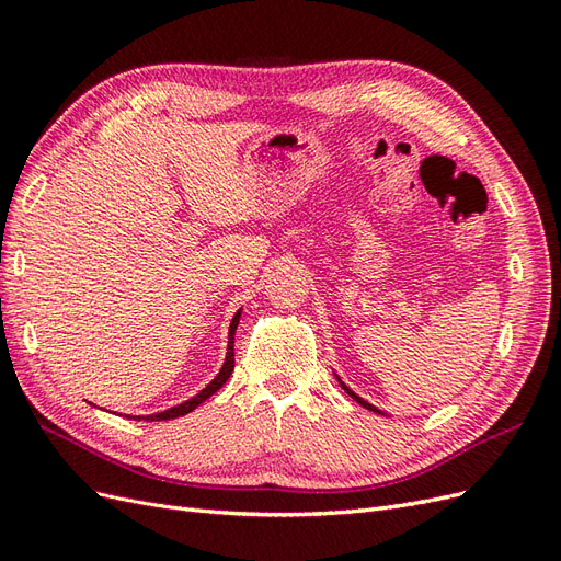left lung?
I'll use <instances>...</instances> for the list:
<instances>
[{"mask_svg": "<svg viewBox=\"0 0 561 561\" xmlns=\"http://www.w3.org/2000/svg\"><path fill=\"white\" fill-rule=\"evenodd\" d=\"M342 388H344V390H346V393H348V396H351V398H353V400H355V402H360V404H363V407H365V410H369V412H377V414H381V412H379V410H377V407H375V404H369V402H365V400H363V398H358V396H355V393H353V390H351V388H348V386H344V383H342Z\"/></svg>", "mask_w": 561, "mask_h": 561, "instance_id": "8db88e82", "label": "left lung"}]
</instances>
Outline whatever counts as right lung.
Wrapping results in <instances>:
<instances>
[{
  "instance_id": "obj_1",
  "label": "right lung",
  "mask_w": 561,
  "mask_h": 561,
  "mask_svg": "<svg viewBox=\"0 0 561 561\" xmlns=\"http://www.w3.org/2000/svg\"><path fill=\"white\" fill-rule=\"evenodd\" d=\"M239 318H241V313H236L233 320H231V325H229L227 358H225L222 369H219V375H217L206 388H203L198 396H194L192 400H186V402H182V404H178V407H171V410H165V412H161V414H151V416H147L149 421H168V419H178V416L190 414V412L196 410V407H198L201 402H206L213 393H217V390L227 383V379L231 377V371H233V334H236V328H239ZM138 419H140V416H138Z\"/></svg>"
}]
</instances>
